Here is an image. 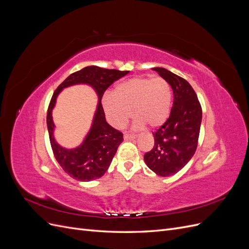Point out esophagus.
I'll return each mask as SVG.
<instances>
[{"label":"esophagus","instance_id":"1","mask_svg":"<svg viewBox=\"0 0 249 249\" xmlns=\"http://www.w3.org/2000/svg\"><path fill=\"white\" fill-rule=\"evenodd\" d=\"M137 136L136 135H134V134H124V138L125 139V140H131V139H135L136 138Z\"/></svg>","mask_w":249,"mask_h":249}]
</instances>
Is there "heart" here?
Masks as SVG:
<instances>
[{
  "label": "heart",
  "mask_w": 249,
  "mask_h": 249,
  "mask_svg": "<svg viewBox=\"0 0 249 249\" xmlns=\"http://www.w3.org/2000/svg\"><path fill=\"white\" fill-rule=\"evenodd\" d=\"M172 89L163 78L135 77L119 83L114 94L106 93L102 99L108 122L115 127L125 124L134 110L135 125L143 124L157 127L166 122L171 110Z\"/></svg>",
  "instance_id": "obj_1"
}]
</instances>
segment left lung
<instances>
[{"instance_id":"8db88e82","label":"left lung","mask_w":249,"mask_h":249,"mask_svg":"<svg viewBox=\"0 0 249 249\" xmlns=\"http://www.w3.org/2000/svg\"><path fill=\"white\" fill-rule=\"evenodd\" d=\"M166 80L173 91L170 115L154 133L155 145L144 155L149 169L160 177L178 172L191 160L198 144L202 111L192 86L166 69H153Z\"/></svg>"}]
</instances>
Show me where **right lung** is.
I'll list each match as a JSON object with an SVG mask.
<instances>
[{"mask_svg": "<svg viewBox=\"0 0 249 249\" xmlns=\"http://www.w3.org/2000/svg\"><path fill=\"white\" fill-rule=\"evenodd\" d=\"M127 71L107 70L94 65L86 66L81 71L70 74L53 94L47 114L51 146L60 166L71 178L82 182H89L103 177L109 168L119 144L124 141L123 133L112 127L106 122L101 101L107 88L127 74ZM74 84H88L91 86L99 96V104L92 129L86 140L80 147L67 150L60 147L53 139L52 133L54 126L51 118V110L59 91L63 88Z\"/></svg>", "mask_w": 249, "mask_h": 249, "instance_id": "right-lung-1", "label": "right lung"}]
</instances>
